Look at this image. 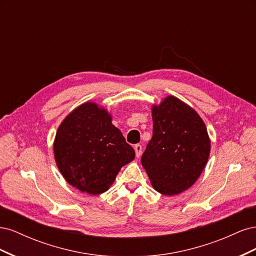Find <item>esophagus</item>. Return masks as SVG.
<instances>
[{
	"mask_svg": "<svg viewBox=\"0 0 256 256\" xmlns=\"http://www.w3.org/2000/svg\"><path fill=\"white\" fill-rule=\"evenodd\" d=\"M134 152H136V156L138 158L141 157V154H142V145L136 144V145L134 146Z\"/></svg>",
	"mask_w": 256,
	"mask_h": 256,
	"instance_id": "1",
	"label": "esophagus"
}]
</instances>
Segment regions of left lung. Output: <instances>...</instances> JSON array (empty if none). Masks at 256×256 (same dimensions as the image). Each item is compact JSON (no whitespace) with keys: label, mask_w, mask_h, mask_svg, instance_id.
<instances>
[{"label":"left lung","mask_w":256,"mask_h":256,"mask_svg":"<svg viewBox=\"0 0 256 256\" xmlns=\"http://www.w3.org/2000/svg\"><path fill=\"white\" fill-rule=\"evenodd\" d=\"M152 138L141 164L154 189L180 194L194 184L208 161L210 140L200 116L174 96L152 108Z\"/></svg>","instance_id":"8db88e82"}]
</instances>
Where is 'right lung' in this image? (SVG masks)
Masks as SVG:
<instances>
[{
  "label": "right lung",
  "instance_id": "right-lung-1",
  "mask_svg": "<svg viewBox=\"0 0 256 256\" xmlns=\"http://www.w3.org/2000/svg\"><path fill=\"white\" fill-rule=\"evenodd\" d=\"M60 172L72 187L90 196L109 190L134 150L112 124V116L95 102H84L58 128L53 143Z\"/></svg>",
  "mask_w": 256,
  "mask_h": 256
}]
</instances>
